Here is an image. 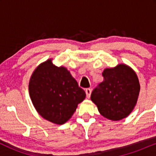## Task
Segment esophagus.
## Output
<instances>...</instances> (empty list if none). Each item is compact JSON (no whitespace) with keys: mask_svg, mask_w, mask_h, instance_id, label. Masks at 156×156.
I'll return each mask as SVG.
<instances>
[{"mask_svg":"<svg viewBox=\"0 0 156 156\" xmlns=\"http://www.w3.org/2000/svg\"><path fill=\"white\" fill-rule=\"evenodd\" d=\"M85 92H86V94H87V98H90L91 92H92V89H89V88H87V89H86Z\"/></svg>","mask_w":156,"mask_h":156,"instance_id":"obj_1","label":"esophagus"}]
</instances>
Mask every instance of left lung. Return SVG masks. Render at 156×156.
Returning a JSON list of instances; mask_svg holds the SVG:
<instances>
[{"label": "left lung", "mask_w": 156, "mask_h": 156, "mask_svg": "<svg viewBox=\"0 0 156 156\" xmlns=\"http://www.w3.org/2000/svg\"><path fill=\"white\" fill-rule=\"evenodd\" d=\"M103 81L94 89L91 100L101 115L117 121L128 117L136 104L140 90L138 77L125 64L104 69Z\"/></svg>", "instance_id": "obj_1"}]
</instances>
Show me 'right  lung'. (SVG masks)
Instances as JSON below:
<instances>
[{"mask_svg": "<svg viewBox=\"0 0 156 156\" xmlns=\"http://www.w3.org/2000/svg\"><path fill=\"white\" fill-rule=\"evenodd\" d=\"M29 94L37 112L58 125L72 117L78 103L86 98L70 73L65 67L55 66L51 59L41 64L32 74Z\"/></svg>", "mask_w": 156, "mask_h": 156, "instance_id": "obj_1", "label": "right lung"}]
</instances>
